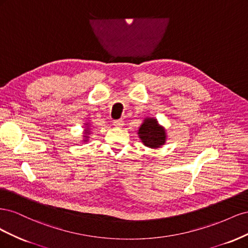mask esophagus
Masks as SVG:
<instances>
[{"mask_svg":"<svg viewBox=\"0 0 248 248\" xmlns=\"http://www.w3.org/2000/svg\"><path fill=\"white\" fill-rule=\"evenodd\" d=\"M114 125L116 127H122L124 125V122L122 121V120H115L114 121Z\"/></svg>","mask_w":248,"mask_h":248,"instance_id":"obj_1","label":"esophagus"}]
</instances>
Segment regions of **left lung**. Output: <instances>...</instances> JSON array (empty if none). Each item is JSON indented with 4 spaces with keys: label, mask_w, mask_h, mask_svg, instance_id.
<instances>
[{
    "label": "left lung",
    "mask_w": 248,
    "mask_h": 248,
    "mask_svg": "<svg viewBox=\"0 0 248 248\" xmlns=\"http://www.w3.org/2000/svg\"><path fill=\"white\" fill-rule=\"evenodd\" d=\"M138 134L142 144L153 149L160 148L167 140L166 130L154 118H146L140 125Z\"/></svg>",
    "instance_id": "1"
}]
</instances>
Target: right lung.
<instances>
[{
    "label": "right lung",
    "mask_w": 248,
    "mask_h": 248,
    "mask_svg": "<svg viewBox=\"0 0 248 248\" xmlns=\"http://www.w3.org/2000/svg\"><path fill=\"white\" fill-rule=\"evenodd\" d=\"M86 125H88V124H86ZM89 133H90V128H89V126H88L87 128L85 129V136H84V137H85V139H86V140H84L85 141H87V140H88V139H89V137H88V134H89Z\"/></svg>",
    "instance_id": "1"
}]
</instances>
